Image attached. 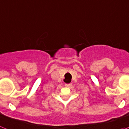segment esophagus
<instances>
[{
  "instance_id": "obj_1",
  "label": "esophagus",
  "mask_w": 129,
  "mask_h": 129,
  "mask_svg": "<svg viewBox=\"0 0 129 129\" xmlns=\"http://www.w3.org/2000/svg\"><path fill=\"white\" fill-rule=\"evenodd\" d=\"M65 86H67V87H71V86H72V84L71 83H70V84H65Z\"/></svg>"
}]
</instances>
